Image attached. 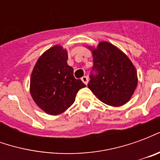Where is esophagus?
<instances>
[{
  "label": "esophagus",
  "instance_id": "34e87169",
  "mask_svg": "<svg viewBox=\"0 0 160 160\" xmlns=\"http://www.w3.org/2000/svg\"><path fill=\"white\" fill-rule=\"evenodd\" d=\"M81 80L83 81V83H85L86 85H87V83H88V77L83 76L82 78H81Z\"/></svg>",
  "mask_w": 160,
  "mask_h": 160
}]
</instances>
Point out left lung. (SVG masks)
<instances>
[{
	"label": "left lung",
	"mask_w": 160,
	"mask_h": 160,
	"mask_svg": "<svg viewBox=\"0 0 160 160\" xmlns=\"http://www.w3.org/2000/svg\"><path fill=\"white\" fill-rule=\"evenodd\" d=\"M87 46L92 54L96 75H91L88 88L104 104L119 107L130 100L137 87V71L128 56L109 42L96 48Z\"/></svg>",
	"instance_id": "obj_1"
}]
</instances>
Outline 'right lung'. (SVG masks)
Returning a JSON list of instances; mask_svg holds the SVG:
<instances>
[{
  "instance_id": "1",
  "label": "right lung",
  "mask_w": 160,
  "mask_h": 160,
  "mask_svg": "<svg viewBox=\"0 0 160 160\" xmlns=\"http://www.w3.org/2000/svg\"><path fill=\"white\" fill-rule=\"evenodd\" d=\"M68 50L56 44L43 52L33 68L30 92L38 107L45 113L56 116L73 104L77 92L86 87L73 77L68 66Z\"/></svg>"
}]
</instances>
